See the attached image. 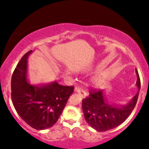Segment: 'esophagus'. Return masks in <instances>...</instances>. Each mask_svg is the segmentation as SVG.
I'll return each mask as SVG.
<instances>
[{
	"label": "esophagus",
	"mask_w": 149,
	"mask_h": 149,
	"mask_svg": "<svg viewBox=\"0 0 149 149\" xmlns=\"http://www.w3.org/2000/svg\"><path fill=\"white\" fill-rule=\"evenodd\" d=\"M74 91H76L77 93H79L82 98H85V97H86V95H87L86 93H85L82 89L80 88V87H76V88L74 89Z\"/></svg>",
	"instance_id": "1"
}]
</instances>
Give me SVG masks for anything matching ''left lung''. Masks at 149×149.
<instances>
[{
    "mask_svg": "<svg viewBox=\"0 0 149 149\" xmlns=\"http://www.w3.org/2000/svg\"><path fill=\"white\" fill-rule=\"evenodd\" d=\"M138 92L125 105L110 103L104 90H90L89 95L82 100L85 119L91 127L98 132H105L115 128L125 121L137 102L140 89L139 74L136 69Z\"/></svg>",
    "mask_w": 149,
    "mask_h": 149,
    "instance_id": "obj_1",
    "label": "left lung"
}]
</instances>
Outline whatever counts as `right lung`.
<instances>
[{
	"mask_svg": "<svg viewBox=\"0 0 149 149\" xmlns=\"http://www.w3.org/2000/svg\"><path fill=\"white\" fill-rule=\"evenodd\" d=\"M32 51L22 57L11 78V99L19 117L38 130L52 127L60 117L74 87L56 81L32 85L28 78V60Z\"/></svg>",
	"mask_w": 149,
	"mask_h": 149,
	"instance_id": "obj_1",
	"label": "right lung"
}]
</instances>
